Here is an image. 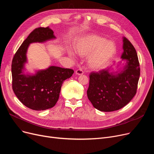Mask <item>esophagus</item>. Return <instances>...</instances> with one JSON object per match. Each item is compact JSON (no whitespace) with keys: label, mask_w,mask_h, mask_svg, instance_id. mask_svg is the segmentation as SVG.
Returning a JSON list of instances; mask_svg holds the SVG:
<instances>
[{"label":"esophagus","mask_w":154,"mask_h":154,"mask_svg":"<svg viewBox=\"0 0 154 154\" xmlns=\"http://www.w3.org/2000/svg\"><path fill=\"white\" fill-rule=\"evenodd\" d=\"M75 73L77 75H82L83 74V71L81 69H78L76 71Z\"/></svg>","instance_id":"1"}]
</instances>
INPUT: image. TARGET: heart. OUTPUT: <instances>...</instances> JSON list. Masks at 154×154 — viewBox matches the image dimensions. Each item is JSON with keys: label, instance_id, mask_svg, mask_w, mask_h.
Returning a JSON list of instances; mask_svg holds the SVG:
<instances>
[{"label": "heart", "instance_id": "b5f03b06", "mask_svg": "<svg viewBox=\"0 0 154 154\" xmlns=\"http://www.w3.org/2000/svg\"><path fill=\"white\" fill-rule=\"evenodd\" d=\"M76 53L86 57V64L90 69L99 70L103 68L115 55L116 48L113 41L97 34H91L78 39L74 46ZM70 56H74L69 51Z\"/></svg>", "mask_w": 154, "mask_h": 154}]
</instances>
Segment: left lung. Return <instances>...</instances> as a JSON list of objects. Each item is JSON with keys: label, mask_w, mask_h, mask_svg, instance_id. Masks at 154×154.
<instances>
[{"label": "left lung", "mask_w": 154, "mask_h": 154, "mask_svg": "<svg viewBox=\"0 0 154 154\" xmlns=\"http://www.w3.org/2000/svg\"><path fill=\"white\" fill-rule=\"evenodd\" d=\"M122 60L125 61L122 69L111 71L110 67L90 75L87 96L93 106L101 112H113L123 108L137 93L140 77V64L134 46L123 38Z\"/></svg>", "instance_id": "8db88e82"}]
</instances>
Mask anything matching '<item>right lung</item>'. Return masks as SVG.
<instances>
[{
  "instance_id": "add662e5",
  "label": "right lung",
  "mask_w": 154,
  "mask_h": 154,
  "mask_svg": "<svg viewBox=\"0 0 154 154\" xmlns=\"http://www.w3.org/2000/svg\"><path fill=\"white\" fill-rule=\"evenodd\" d=\"M55 38L54 32L49 27L36 28L28 35L13 57L11 66L13 91L22 103L34 110H45L53 107L59 99L63 82L74 73L71 69L54 66L39 70L32 75L24 72L29 45Z\"/></svg>"
}]
</instances>
